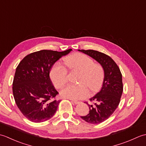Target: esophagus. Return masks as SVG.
<instances>
[{
  "label": "esophagus",
  "instance_id": "obj_1",
  "mask_svg": "<svg viewBox=\"0 0 146 146\" xmlns=\"http://www.w3.org/2000/svg\"><path fill=\"white\" fill-rule=\"evenodd\" d=\"M71 102H73V103H74L75 104H78L80 103V102H78V101H75V100H71Z\"/></svg>",
  "mask_w": 146,
  "mask_h": 146
}]
</instances>
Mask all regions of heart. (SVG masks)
Wrapping results in <instances>:
<instances>
[{"label":"heart","mask_w":146,"mask_h":146,"mask_svg":"<svg viewBox=\"0 0 146 146\" xmlns=\"http://www.w3.org/2000/svg\"><path fill=\"white\" fill-rule=\"evenodd\" d=\"M64 63L70 70L80 73L78 85H68L60 92L61 96L71 100H80L92 92H97L102 85L104 71L100 64L94 63L92 58L81 53H75L64 58ZM50 78L55 87L60 88L68 81L67 70L61 63L55 64L50 71Z\"/></svg>","instance_id":"obj_1"}]
</instances>
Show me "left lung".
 Returning <instances> with one entry per match:
<instances>
[{"label":"left lung","instance_id":"left-lung-1","mask_svg":"<svg viewBox=\"0 0 146 146\" xmlns=\"http://www.w3.org/2000/svg\"><path fill=\"white\" fill-rule=\"evenodd\" d=\"M100 64L104 71V78L100 91L90 98L94 105H88L89 113L80 117L92 124H98L107 120L116 110L123 92L122 76L119 66L108 55L97 51L78 49Z\"/></svg>","mask_w":146,"mask_h":146}]
</instances>
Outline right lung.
Masks as SVG:
<instances>
[{
    "label": "right lung",
    "instance_id": "1",
    "mask_svg": "<svg viewBox=\"0 0 146 146\" xmlns=\"http://www.w3.org/2000/svg\"><path fill=\"white\" fill-rule=\"evenodd\" d=\"M71 49L58 52L41 50L24 57L15 70L12 92L19 109L30 121L42 122L54 115L61 100L49 77L51 68Z\"/></svg>",
    "mask_w": 146,
    "mask_h": 146
}]
</instances>
